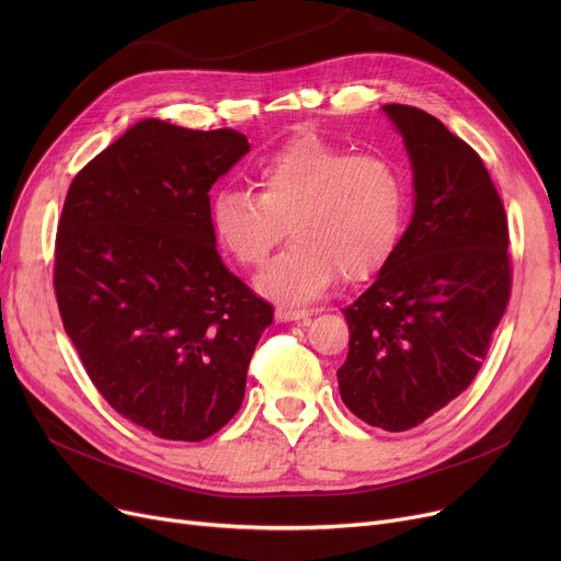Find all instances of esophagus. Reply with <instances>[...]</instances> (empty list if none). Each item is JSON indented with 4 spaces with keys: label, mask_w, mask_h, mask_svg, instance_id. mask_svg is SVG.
Segmentation results:
<instances>
[{
    "label": "esophagus",
    "mask_w": 561,
    "mask_h": 561,
    "mask_svg": "<svg viewBox=\"0 0 561 561\" xmlns=\"http://www.w3.org/2000/svg\"><path fill=\"white\" fill-rule=\"evenodd\" d=\"M311 316V311H300V309H286V307H277L275 318L279 322H290V320H307Z\"/></svg>",
    "instance_id": "obj_1"
}]
</instances>
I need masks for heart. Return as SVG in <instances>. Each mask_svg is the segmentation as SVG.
<instances>
[{"instance_id":"heart-1","label":"heart","mask_w":561,"mask_h":561,"mask_svg":"<svg viewBox=\"0 0 561 561\" xmlns=\"http://www.w3.org/2000/svg\"><path fill=\"white\" fill-rule=\"evenodd\" d=\"M259 193L222 188L211 199L220 248L248 271L293 245L256 286L282 302L318 298L336 275L359 282L385 265L402 233L407 184L381 154H355L316 134L290 138L254 168Z\"/></svg>"}]
</instances>
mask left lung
Here are the masks:
<instances>
[{"label": "left lung", "mask_w": 561, "mask_h": 561, "mask_svg": "<svg viewBox=\"0 0 561 561\" xmlns=\"http://www.w3.org/2000/svg\"><path fill=\"white\" fill-rule=\"evenodd\" d=\"M414 168V218L377 279L343 309L345 407L404 432L476 379L512 293L510 227L480 154L434 115L381 106Z\"/></svg>", "instance_id": "left-lung-1"}]
</instances>
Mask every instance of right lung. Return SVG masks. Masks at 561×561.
Wrapping results in <instances>:
<instances>
[{
    "label": "right lung",
    "instance_id": "obj_1",
    "mask_svg": "<svg viewBox=\"0 0 561 561\" xmlns=\"http://www.w3.org/2000/svg\"><path fill=\"white\" fill-rule=\"evenodd\" d=\"M250 142L140 121L72 180L54 245L66 334L102 398L168 440H202L241 409L273 305L216 250L209 191Z\"/></svg>",
    "mask_w": 561,
    "mask_h": 561
}]
</instances>
